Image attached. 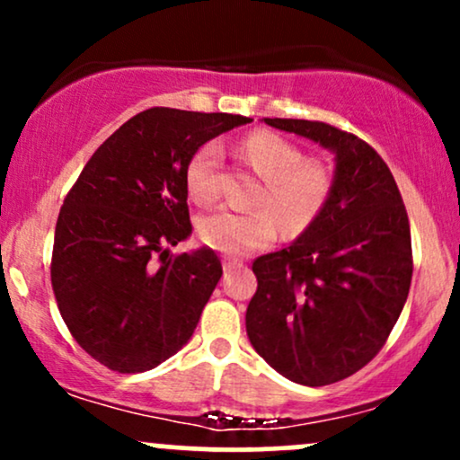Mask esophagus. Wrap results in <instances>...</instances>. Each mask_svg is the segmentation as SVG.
Masks as SVG:
<instances>
[{"label": "esophagus", "instance_id": "1", "mask_svg": "<svg viewBox=\"0 0 460 460\" xmlns=\"http://www.w3.org/2000/svg\"><path fill=\"white\" fill-rule=\"evenodd\" d=\"M242 266H244V263H242L240 260H225V261H223V268H225V272L237 270V268H242Z\"/></svg>", "mask_w": 460, "mask_h": 460}]
</instances>
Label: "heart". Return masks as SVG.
Masks as SVG:
<instances>
[{"mask_svg":"<svg viewBox=\"0 0 460 460\" xmlns=\"http://www.w3.org/2000/svg\"><path fill=\"white\" fill-rule=\"evenodd\" d=\"M235 157L261 177L251 212L218 209L199 220L205 246L226 257H246L277 240L281 223L288 234H303L324 212L332 194V172L322 160L305 157L303 149L281 134L257 129L235 145ZM220 149L205 142L186 164L190 199L209 205L218 199Z\"/></svg>","mask_w":460,"mask_h":460,"instance_id":"b5f03b06","label":"heart"}]
</instances>
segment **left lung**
Wrapping results in <instances>:
<instances>
[{
	"mask_svg": "<svg viewBox=\"0 0 460 460\" xmlns=\"http://www.w3.org/2000/svg\"><path fill=\"white\" fill-rule=\"evenodd\" d=\"M335 153L329 205L305 234L252 261V348L289 381L322 387L381 352L413 274L411 226L387 164L355 134L303 119H263Z\"/></svg>",
	"mask_w": 460,
	"mask_h": 460,
	"instance_id": "1",
	"label": "left lung"
}]
</instances>
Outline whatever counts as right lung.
Listing matches in <instances>:
<instances>
[{
	"label": "right lung",
	"instance_id": "1",
	"mask_svg": "<svg viewBox=\"0 0 460 460\" xmlns=\"http://www.w3.org/2000/svg\"><path fill=\"white\" fill-rule=\"evenodd\" d=\"M240 114L151 108L93 153L56 223L51 288L73 340L120 374L181 350L223 277L212 248L172 255L192 234L186 164Z\"/></svg>",
	"mask_w": 460,
	"mask_h": 460
}]
</instances>
